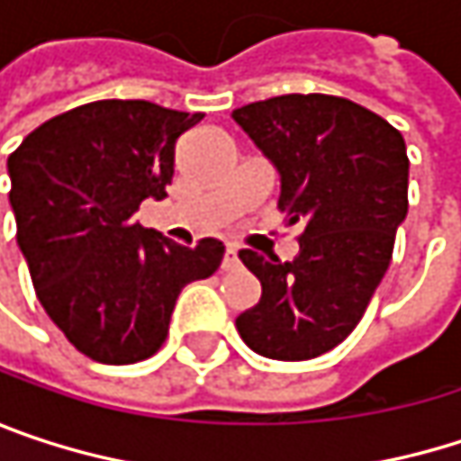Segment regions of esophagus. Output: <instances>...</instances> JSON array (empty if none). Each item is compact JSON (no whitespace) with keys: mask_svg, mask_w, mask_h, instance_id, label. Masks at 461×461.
I'll return each instance as SVG.
<instances>
[{"mask_svg":"<svg viewBox=\"0 0 461 461\" xmlns=\"http://www.w3.org/2000/svg\"><path fill=\"white\" fill-rule=\"evenodd\" d=\"M240 264V256H237V248L234 245H227V250H224V261H221V269H234Z\"/></svg>","mask_w":461,"mask_h":461,"instance_id":"esophagus-1","label":"esophagus"}]
</instances>
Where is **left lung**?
<instances>
[{
    "instance_id": "1",
    "label": "left lung",
    "mask_w": 461,
    "mask_h": 461,
    "mask_svg": "<svg viewBox=\"0 0 461 461\" xmlns=\"http://www.w3.org/2000/svg\"><path fill=\"white\" fill-rule=\"evenodd\" d=\"M280 173L277 208L302 224L299 256L240 250L261 299L234 325L272 360H310L341 344L379 288L409 213L403 136L347 98L291 93L231 112Z\"/></svg>"
}]
</instances>
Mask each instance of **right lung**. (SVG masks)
<instances>
[{"instance_id":"obj_1","label":"right lung","mask_w":461,"mask_h":461,"mask_svg":"<svg viewBox=\"0 0 461 461\" xmlns=\"http://www.w3.org/2000/svg\"><path fill=\"white\" fill-rule=\"evenodd\" d=\"M200 120L149 101H93L47 120L7 159L37 299L90 360L151 357L181 288L224 258L213 237L184 248L133 221L146 197H167L176 140Z\"/></svg>"}]
</instances>
